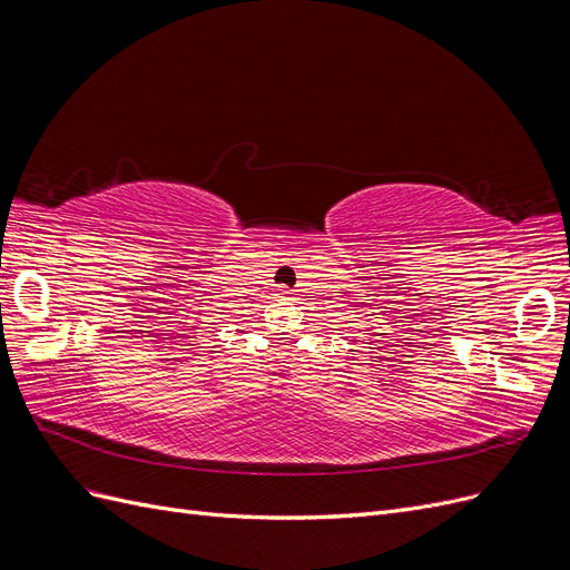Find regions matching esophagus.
<instances>
[{
	"label": "esophagus",
	"instance_id": "1",
	"mask_svg": "<svg viewBox=\"0 0 570 570\" xmlns=\"http://www.w3.org/2000/svg\"><path fill=\"white\" fill-rule=\"evenodd\" d=\"M281 295H289V292H287V287H281Z\"/></svg>",
	"mask_w": 570,
	"mask_h": 570
}]
</instances>
